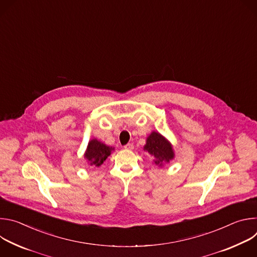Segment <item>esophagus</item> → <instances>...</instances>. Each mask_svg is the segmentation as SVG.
I'll return each instance as SVG.
<instances>
[{
	"label": "esophagus",
	"mask_w": 257,
	"mask_h": 257,
	"mask_svg": "<svg viewBox=\"0 0 257 257\" xmlns=\"http://www.w3.org/2000/svg\"><path fill=\"white\" fill-rule=\"evenodd\" d=\"M125 150H128V151H131L134 149V144L133 143H127L125 146H124Z\"/></svg>",
	"instance_id": "esophagus-1"
}]
</instances>
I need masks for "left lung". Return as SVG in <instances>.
<instances>
[{"instance_id":"1","label":"left lung","mask_w":257,"mask_h":257,"mask_svg":"<svg viewBox=\"0 0 257 257\" xmlns=\"http://www.w3.org/2000/svg\"><path fill=\"white\" fill-rule=\"evenodd\" d=\"M145 152H148L156 165L162 167L165 163H170L175 157L172 144L159 132L153 131L152 134L146 138L144 145Z\"/></svg>"}]
</instances>
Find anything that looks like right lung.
Wrapping results in <instances>:
<instances>
[{"label": "right lung", "mask_w": 257, "mask_h": 257, "mask_svg": "<svg viewBox=\"0 0 257 257\" xmlns=\"http://www.w3.org/2000/svg\"><path fill=\"white\" fill-rule=\"evenodd\" d=\"M113 151L114 149L111 146L105 145L97 139H92L88 142L84 158L90 167H99Z\"/></svg>", "instance_id": "1"}]
</instances>
